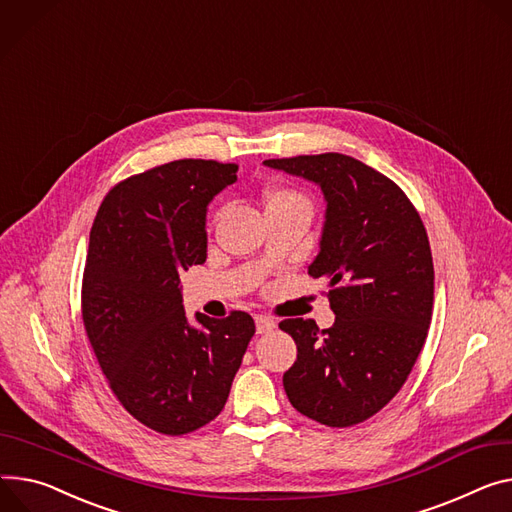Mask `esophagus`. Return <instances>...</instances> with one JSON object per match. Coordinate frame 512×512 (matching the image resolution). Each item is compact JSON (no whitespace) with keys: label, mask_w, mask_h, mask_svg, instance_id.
<instances>
[{"label":"esophagus","mask_w":512,"mask_h":512,"mask_svg":"<svg viewBox=\"0 0 512 512\" xmlns=\"http://www.w3.org/2000/svg\"><path fill=\"white\" fill-rule=\"evenodd\" d=\"M274 326V320L270 318V316H256V332L258 334H266V332H270Z\"/></svg>","instance_id":"1"}]
</instances>
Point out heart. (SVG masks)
Listing matches in <instances>:
<instances>
[{"label": "heart", "mask_w": 512, "mask_h": 512, "mask_svg": "<svg viewBox=\"0 0 512 512\" xmlns=\"http://www.w3.org/2000/svg\"><path fill=\"white\" fill-rule=\"evenodd\" d=\"M293 205L309 209V201L305 199V194H301L295 188L279 186V188H272L266 194V209H272V207H293Z\"/></svg>", "instance_id": "heart-1"}]
</instances>
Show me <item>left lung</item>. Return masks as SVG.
<instances>
[{
  "label": "left lung",
  "mask_w": 512,
  "mask_h": 512,
  "mask_svg": "<svg viewBox=\"0 0 512 512\" xmlns=\"http://www.w3.org/2000/svg\"><path fill=\"white\" fill-rule=\"evenodd\" d=\"M264 164L320 184L328 203L307 272L328 281L336 322L322 332L303 318L279 324L297 344L287 398L326 426L365 422L402 389L428 334L435 268L424 223L396 182L350 155Z\"/></svg>",
  "instance_id": "8db88e82"
}]
</instances>
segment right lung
Returning <instances> with one entry per match:
<instances>
[{"label": "right lung", "mask_w": 512, "mask_h": 512, "mask_svg": "<svg viewBox=\"0 0 512 512\" xmlns=\"http://www.w3.org/2000/svg\"><path fill=\"white\" fill-rule=\"evenodd\" d=\"M238 166L176 160L108 190L82 281V318L123 408L162 435H186L223 410L256 332L246 311L188 326L180 274L207 260V205Z\"/></svg>", "instance_id": "add662e5"}]
</instances>
